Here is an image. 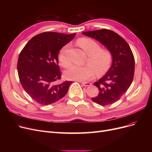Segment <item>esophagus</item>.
I'll list each match as a JSON object with an SVG mask.
<instances>
[{
  "label": "esophagus",
  "instance_id": "obj_1",
  "mask_svg": "<svg viewBox=\"0 0 152 152\" xmlns=\"http://www.w3.org/2000/svg\"><path fill=\"white\" fill-rule=\"evenodd\" d=\"M82 84L85 87H87V86H91V84L89 83V82H82Z\"/></svg>",
  "mask_w": 152,
  "mask_h": 152
}]
</instances>
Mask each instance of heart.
<instances>
[{
	"label": "heart",
	"instance_id": "b5f03b06",
	"mask_svg": "<svg viewBox=\"0 0 152 152\" xmlns=\"http://www.w3.org/2000/svg\"><path fill=\"white\" fill-rule=\"evenodd\" d=\"M77 44L88 55L90 64L84 66L73 65L65 72V77L68 80L84 81L93 78L96 71L99 74L107 72L111 66L112 54L108 49H101L100 45L93 39L81 38L77 40ZM67 45L64 46L58 55L59 61L63 67H67L70 59L67 56Z\"/></svg>",
	"mask_w": 152,
	"mask_h": 152
}]
</instances>
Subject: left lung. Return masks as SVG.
<instances>
[{
	"mask_svg": "<svg viewBox=\"0 0 152 152\" xmlns=\"http://www.w3.org/2000/svg\"><path fill=\"white\" fill-rule=\"evenodd\" d=\"M103 44L112 54V63L106 74L94 83L98 96L91 99L99 105L116 102L130 87L134 73L135 61L129 45L114 31L102 29L82 32Z\"/></svg>",
	"mask_w": 152,
	"mask_h": 152,
	"instance_id": "left-lung-1",
	"label": "left lung"
}]
</instances>
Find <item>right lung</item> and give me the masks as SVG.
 <instances>
[{"instance_id": "1", "label": "right lung", "mask_w": 152, "mask_h": 152, "mask_svg": "<svg viewBox=\"0 0 152 152\" xmlns=\"http://www.w3.org/2000/svg\"><path fill=\"white\" fill-rule=\"evenodd\" d=\"M75 35L44 32L31 38L21 51L17 65L18 76L27 94L38 103L50 104L67 93L73 82L56 84L61 78L58 54Z\"/></svg>"}]
</instances>
